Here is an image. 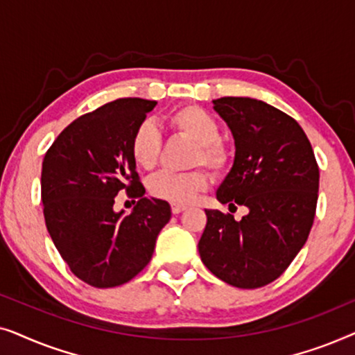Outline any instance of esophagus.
<instances>
[{
	"label": "esophagus",
	"mask_w": 355,
	"mask_h": 355,
	"mask_svg": "<svg viewBox=\"0 0 355 355\" xmlns=\"http://www.w3.org/2000/svg\"><path fill=\"white\" fill-rule=\"evenodd\" d=\"M186 208H187L186 205H178V203H173V205H171V211L174 213V215H179V213L186 210Z\"/></svg>",
	"instance_id": "obj_1"
}]
</instances>
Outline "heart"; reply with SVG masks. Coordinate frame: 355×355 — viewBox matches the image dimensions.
<instances>
[{
    "instance_id": "b5f03b06",
    "label": "heart",
    "mask_w": 355,
    "mask_h": 355,
    "mask_svg": "<svg viewBox=\"0 0 355 355\" xmlns=\"http://www.w3.org/2000/svg\"><path fill=\"white\" fill-rule=\"evenodd\" d=\"M168 128L179 135L193 140L197 150L193 164H205L215 173H223L231 163V153L220 139V125L208 111L198 106H182L166 116ZM162 153V134L155 124L140 123L130 137V155L139 168L153 169ZM210 176L205 169H192L186 173L163 171L148 182V191L153 197L169 203H191L198 193L205 191Z\"/></svg>"
}]
</instances>
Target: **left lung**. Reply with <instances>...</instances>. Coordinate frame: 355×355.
<instances>
[{"label": "left lung", "instance_id": "8db88e82", "mask_svg": "<svg viewBox=\"0 0 355 355\" xmlns=\"http://www.w3.org/2000/svg\"><path fill=\"white\" fill-rule=\"evenodd\" d=\"M213 105L236 144L234 164L216 198L249 213L236 221L231 213L205 210L198 254L216 278L257 289L279 278L307 241L318 164L297 121L275 106L247 96H223Z\"/></svg>", "mask_w": 355, "mask_h": 355}]
</instances>
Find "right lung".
<instances>
[{
  "instance_id": "add662e5",
  "label": "right lung",
  "mask_w": 355,
  "mask_h": 355,
  "mask_svg": "<svg viewBox=\"0 0 355 355\" xmlns=\"http://www.w3.org/2000/svg\"><path fill=\"white\" fill-rule=\"evenodd\" d=\"M157 105L119 98L67 125L42 164L46 230L72 273L94 288L128 283L148 265L171 207L144 197L130 155L135 128ZM121 190L139 198L130 216L112 210Z\"/></svg>"
}]
</instances>
